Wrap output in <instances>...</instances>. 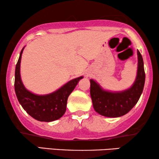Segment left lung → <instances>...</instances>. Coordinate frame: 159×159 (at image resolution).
Listing matches in <instances>:
<instances>
[{
  "mask_svg": "<svg viewBox=\"0 0 159 159\" xmlns=\"http://www.w3.org/2000/svg\"><path fill=\"white\" fill-rule=\"evenodd\" d=\"M138 54V69L135 80L131 87L121 91H111L102 88L98 82L91 79L90 96L95 111L106 117H120L127 114L138 103L145 84V74L143 57Z\"/></svg>",
  "mask_w": 159,
  "mask_h": 159,
  "instance_id": "1",
  "label": "left lung"
}]
</instances>
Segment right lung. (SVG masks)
I'll use <instances>...</instances> for the list:
<instances>
[{
    "label": "right lung",
    "instance_id": "add662e5",
    "mask_svg": "<svg viewBox=\"0 0 159 159\" xmlns=\"http://www.w3.org/2000/svg\"><path fill=\"white\" fill-rule=\"evenodd\" d=\"M21 51L15 69L14 88L17 99L29 115L40 121H53L60 119L66 110L67 100L83 76L69 81L58 90L45 95H38L28 90L24 85L20 74Z\"/></svg>",
    "mask_w": 159,
    "mask_h": 159
}]
</instances>
